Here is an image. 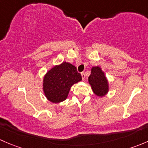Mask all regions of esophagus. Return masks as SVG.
<instances>
[{"label":"esophagus","mask_w":148,"mask_h":148,"mask_svg":"<svg viewBox=\"0 0 148 148\" xmlns=\"http://www.w3.org/2000/svg\"><path fill=\"white\" fill-rule=\"evenodd\" d=\"M81 75H82V80H83V81H84V79H85V74H84V72L82 73Z\"/></svg>","instance_id":"obj_1"}]
</instances>
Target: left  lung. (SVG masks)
Instances as JSON below:
<instances>
[{"instance_id":"obj_1","label":"left lung","mask_w":148,"mask_h":148,"mask_svg":"<svg viewBox=\"0 0 148 148\" xmlns=\"http://www.w3.org/2000/svg\"><path fill=\"white\" fill-rule=\"evenodd\" d=\"M94 93L99 97H104L109 91V84L104 73L99 66H93L88 78Z\"/></svg>"}]
</instances>
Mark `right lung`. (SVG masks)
I'll use <instances>...</instances> for the list:
<instances>
[{
  "label": "right lung",
  "mask_w": 148,
  "mask_h": 148,
  "mask_svg": "<svg viewBox=\"0 0 148 148\" xmlns=\"http://www.w3.org/2000/svg\"><path fill=\"white\" fill-rule=\"evenodd\" d=\"M82 80L77 68L64 62L47 71L43 80V90L48 100L59 103L66 99L71 86Z\"/></svg>",
  "instance_id": "1"
}]
</instances>
